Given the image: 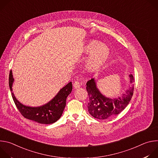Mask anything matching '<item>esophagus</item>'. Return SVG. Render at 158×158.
<instances>
[{
	"label": "esophagus",
	"instance_id": "34e87169",
	"mask_svg": "<svg viewBox=\"0 0 158 158\" xmlns=\"http://www.w3.org/2000/svg\"><path fill=\"white\" fill-rule=\"evenodd\" d=\"M73 86L75 89H77V88H79L81 85H80V82L79 81H75L73 84Z\"/></svg>",
	"mask_w": 158,
	"mask_h": 158
}]
</instances>
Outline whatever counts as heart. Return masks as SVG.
Returning a JSON list of instances; mask_svg holds the SVG:
<instances>
[{
    "mask_svg": "<svg viewBox=\"0 0 158 158\" xmlns=\"http://www.w3.org/2000/svg\"><path fill=\"white\" fill-rule=\"evenodd\" d=\"M84 52L90 53L86 62V69L89 72L96 71L107 62L110 51L106 45L97 40H89L85 46Z\"/></svg>",
    "mask_w": 158,
    "mask_h": 158,
    "instance_id": "b5f03b06",
    "label": "heart"
}]
</instances>
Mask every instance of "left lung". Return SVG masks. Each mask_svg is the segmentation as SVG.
<instances>
[{"label": "left lung", "instance_id": "obj_1", "mask_svg": "<svg viewBox=\"0 0 158 158\" xmlns=\"http://www.w3.org/2000/svg\"><path fill=\"white\" fill-rule=\"evenodd\" d=\"M130 82H134V77L129 75ZM86 89L89 97L87 108L89 114L99 119H106L119 114L130 102L134 91V87L127 90L126 93L116 99H109L104 96L98 89L94 79L86 83Z\"/></svg>", "mask_w": 158, "mask_h": 158}]
</instances>
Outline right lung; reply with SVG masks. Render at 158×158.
Masks as SVG:
<instances>
[{
    "label": "right lung",
    "mask_w": 158,
    "mask_h": 158,
    "mask_svg": "<svg viewBox=\"0 0 158 158\" xmlns=\"http://www.w3.org/2000/svg\"><path fill=\"white\" fill-rule=\"evenodd\" d=\"M14 82L12 71L9 73V84L12 92V86ZM73 89L72 82H69L62 88L58 94L48 104L37 107L26 106L20 103L11 93L14 103L20 114L25 118L37 122L40 124H49L56 122L62 116L66 104V98L71 93Z\"/></svg>",
    "instance_id": "right-lung-1"
}]
</instances>
